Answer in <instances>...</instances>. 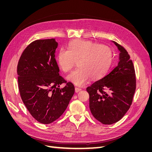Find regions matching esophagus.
I'll use <instances>...</instances> for the list:
<instances>
[{"label":"esophagus","instance_id":"1","mask_svg":"<svg viewBox=\"0 0 152 152\" xmlns=\"http://www.w3.org/2000/svg\"><path fill=\"white\" fill-rule=\"evenodd\" d=\"M81 90H82V89H81L80 88H79V87H76L75 88V93H79V92H80Z\"/></svg>","mask_w":152,"mask_h":152}]
</instances>
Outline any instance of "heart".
Returning a JSON list of instances; mask_svg holds the SVG:
<instances>
[{
    "label": "heart",
    "instance_id": "b5f03b06",
    "mask_svg": "<svg viewBox=\"0 0 152 152\" xmlns=\"http://www.w3.org/2000/svg\"><path fill=\"white\" fill-rule=\"evenodd\" d=\"M112 60V50L107 45L81 40L72 41L68 50L60 49L57 56L58 66L64 72L71 71L78 61L79 68L72 72L67 79L79 86L86 84L90 77L98 79L104 76Z\"/></svg>",
    "mask_w": 152,
    "mask_h": 152
}]
</instances>
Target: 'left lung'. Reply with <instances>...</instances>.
Instances as JSON below:
<instances>
[{
    "mask_svg": "<svg viewBox=\"0 0 152 152\" xmlns=\"http://www.w3.org/2000/svg\"><path fill=\"white\" fill-rule=\"evenodd\" d=\"M114 44L120 50L118 65L86 89L91 113L96 120L108 125L120 121L128 111L136 86L135 70L129 54L122 45Z\"/></svg>",
    "mask_w": 152,
    "mask_h": 152,
    "instance_id": "8db88e82",
    "label": "left lung"
}]
</instances>
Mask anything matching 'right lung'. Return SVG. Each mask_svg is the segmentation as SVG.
<instances>
[{"mask_svg": "<svg viewBox=\"0 0 152 152\" xmlns=\"http://www.w3.org/2000/svg\"><path fill=\"white\" fill-rule=\"evenodd\" d=\"M58 42L54 39L36 40L21 54L17 66L21 98L35 120L53 122L65 111L75 87L59 75L55 59ZM62 83L63 88H59Z\"/></svg>", "mask_w": 152, "mask_h": 152, "instance_id": "1", "label": "right lung"}]
</instances>
